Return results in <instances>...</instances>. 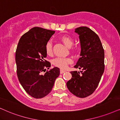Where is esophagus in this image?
Masks as SVG:
<instances>
[{"label": "esophagus", "instance_id": "1", "mask_svg": "<svg viewBox=\"0 0 120 120\" xmlns=\"http://www.w3.org/2000/svg\"><path fill=\"white\" fill-rule=\"evenodd\" d=\"M66 72V71L64 70H62V69H60V74H62L63 73H64V72Z\"/></svg>", "mask_w": 120, "mask_h": 120}]
</instances>
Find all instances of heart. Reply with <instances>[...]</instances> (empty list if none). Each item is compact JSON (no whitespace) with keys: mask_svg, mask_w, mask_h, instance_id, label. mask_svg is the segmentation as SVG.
<instances>
[{"mask_svg":"<svg viewBox=\"0 0 120 120\" xmlns=\"http://www.w3.org/2000/svg\"><path fill=\"white\" fill-rule=\"evenodd\" d=\"M60 40L63 42L64 44L68 47L70 46L73 44V39L71 36L67 35H64L60 38ZM76 50V47H72V50L75 51ZM45 52L46 54L49 56L52 55V45L51 41L47 42L45 46ZM72 63V60L70 57H56L53 60L52 63L55 66H57L60 69H65L68 67L69 64Z\"/></svg>","mask_w":120,"mask_h":120,"instance_id":"heart-1","label":"heart"}]
</instances>
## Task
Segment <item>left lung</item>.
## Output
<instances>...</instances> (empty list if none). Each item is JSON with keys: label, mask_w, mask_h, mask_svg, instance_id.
I'll return each instance as SVG.
<instances>
[{"label": "left lung", "mask_w": 120, "mask_h": 120, "mask_svg": "<svg viewBox=\"0 0 120 120\" xmlns=\"http://www.w3.org/2000/svg\"><path fill=\"white\" fill-rule=\"evenodd\" d=\"M79 35L81 57L74 68L80 72L71 71L72 78L66 83L72 94L80 98L90 96L96 90L104 72V50L98 36L86 26L75 29Z\"/></svg>", "instance_id": "8db88e82"}]
</instances>
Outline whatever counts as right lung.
I'll return each mask as SVG.
<instances>
[{
    "instance_id": "add662e5",
    "label": "right lung",
    "mask_w": 120,
    "mask_h": 120,
    "mask_svg": "<svg viewBox=\"0 0 120 120\" xmlns=\"http://www.w3.org/2000/svg\"><path fill=\"white\" fill-rule=\"evenodd\" d=\"M54 33L55 31L34 27L22 35L16 48L18 79L26 93L34 98H41L48 95L60 75L57 67L46 72L51 64L45 60V46Z\"/></svg>"
}]
</instances>
